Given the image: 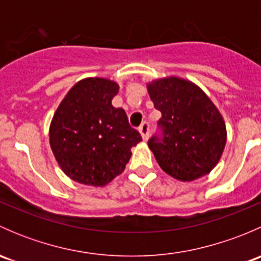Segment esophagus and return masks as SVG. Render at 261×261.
I'll list each match as a JSON object with an SVG mask.
<instances>
[{
    "label": "esophagus",
    "instance_id": "34e87169",
    "mask_svg": "<svg viewBox=\"0 0 261 261\" xmlns=\"http://www.w3.org/2000/svg\"><path fill=\"white\" fill-rule=\"evenodd\" d=\"M139 131H140L141 136H143L144 140H147L149 138V133H150V125L147 121H144L140 126H139Z\"/></svg>",
    "mask_w": 261,
    "mask_h": 261
}]
</instances>
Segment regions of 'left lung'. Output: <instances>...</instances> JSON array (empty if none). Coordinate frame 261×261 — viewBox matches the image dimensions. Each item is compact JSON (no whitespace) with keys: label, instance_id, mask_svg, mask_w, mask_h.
<instances>
[{"label":"left lung","instance_id":"obj_1","mask_svg":"<svg viewBox=\"0 0 261 261\" xmlns=\"http://www.w3.org/2000/svg\"><path fill=\"white\" fill-rule=\"evenodd\" d=\"M147 91L162 112L159 133L147 141L160 168L183 181L208 174L226 144L225 122L211 99L196 84L175 77L154 81Z\"/></svg>","mask_w":261,"mask_h":261}]
</instances>
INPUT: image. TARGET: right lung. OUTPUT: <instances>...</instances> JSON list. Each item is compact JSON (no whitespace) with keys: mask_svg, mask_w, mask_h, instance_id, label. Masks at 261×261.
I'll use <instances>...</instances> for the list:
<instances>
[{"mask_svg":"<svg viewBox=\"0 0 261 261\" xmlns=\"http://www.w3.org/2000/svg\"><path fill=\"white\" fill-rule=\"evenodd\" d=\"M118 86L105 78L78 82L58 107L50 146L63 172L82 184L103 187L125 170L140 143L122 109L112 106Z\"/></svg>","mask_w":261,"mask_h":261,"instance_id":"obj_1","label":"right lung"}]
</instances>
